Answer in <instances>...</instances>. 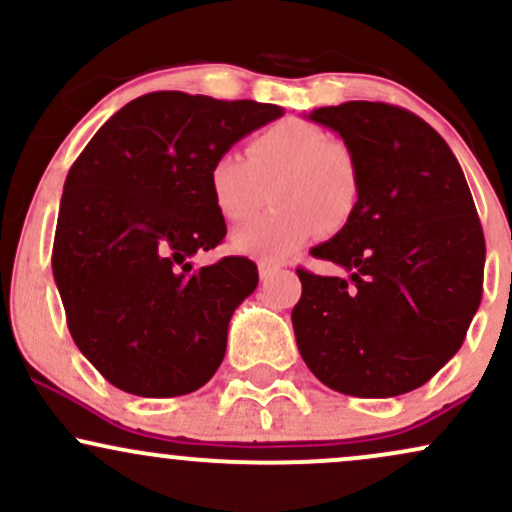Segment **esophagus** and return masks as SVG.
Segmentation results:
<instances>
[{
    "instance_id": "1",
    "label": "esophagus",
    "mask_w": 512,
    "mask_h": 512,
    "mask_svg": "<svg viewBox=\"0 0 512 512\" xmlns=\"http://www.w3.org/2000/svg\"><path fill=\"white\" fill-rule=\"evenodd\" d=\"M257 269H260V279L262 281H269L272 279V276H276L279 274V264H274V262H267V260H260L257 262Z\"/></svg>"
}]
</instances>
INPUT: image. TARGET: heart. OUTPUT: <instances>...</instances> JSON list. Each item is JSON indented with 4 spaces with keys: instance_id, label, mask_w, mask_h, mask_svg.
<instances>
[{
    "instance_id": "b5f03b06",
    "label": "heart",
    "mask_w": 512,
    "mask_h": 512,
    "mask_svg": "<svg viewBox=\"0 0 512 512\" xmlns=\"http://www.w3.org/2000/svg\"><path fill=\"white\" fill-rule=\"evenodd\" d=\"M211 204L228 223L252 219L267 202L276 207L231 236L243 255L286 260L315 233L334 236L351 221L361 199L354 151L322 127L281 120L264 127L236 154L214 158L207 173Z\"/></svg>"
}]
</instances>
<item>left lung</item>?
<instances>
[{
	"instance_id": "1",
	"label": "left lung",
	"mask_w": 512,
	"mask_h": 512,
	"mask_svg": "<svg viewBox=\"0 0 512 512\" xmlns=\"http://www.w3.org/2000/svg\"><path fill=\"white\" fill-rule=\"evenodd\" d=\"M308 117L354 151L361 199L310 250L346 274L298 269V351L342 395H404L457 354L479 310L486 245L472 192L445 139L409 110L349 101Z\"/></svg>"
}]
</instances>
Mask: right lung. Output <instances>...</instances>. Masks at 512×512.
Here are the masks:
<instances>
[{"mask_svg":"<svg viewBox=\"0 0 512 512\" xmlns=\"http://www.w3.org/2000/svg\"><path fill=\"white\" fill-rule=\"evenodd\" d=\"M279 105L156 91L98 129L64 180L52 274L79 351L137 397L190 395L226 354L255 262L190 257L226 236L207 173Z\"/></svg>","mask_w":512,"mask_h":512,"instance_id":"1","label":"right lung"}]
</instances>
